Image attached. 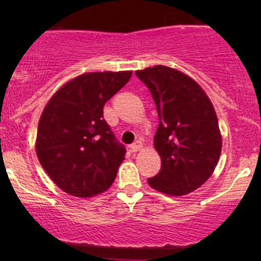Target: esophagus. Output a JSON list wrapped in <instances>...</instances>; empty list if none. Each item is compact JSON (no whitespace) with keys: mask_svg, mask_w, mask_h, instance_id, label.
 <instances>
[{"mask_svg":"<svg viewBox=\"0 0 261 261\" xmlns=\"http://www.w3.org/2000/svg\"><path fill=\"white\" fill-rule=\"evenodd\" d=\"M142 147H143V143L141 142V141H136V142L133 143V145L130 146L131 151H133V152H137V151H140V149H142Z\"/></svg>","mask_w":261,"mask_h":261,"instance_id":"esophagus-1","label":"esophagus"}]
</instances>
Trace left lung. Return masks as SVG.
Segmentation results:
<instances>
[{
	"mask_svg": "<svg viewBox=\"0 0 261 261\" xmlns=\"http://www.w3.org/2000/svg\"><path fill=\"white\" fill-rule=\"evenodd\" d=\"M135 73L151 91L160 118L153 145L162 164L148 185L169 196L187 195L207 180L220 160L222 135L215 108L181 71L155 65Z\"/></svg>",
	"mask_w": 261,
	"mask_h": 261,
	"instance_id": "1",
	"label": "left lung"
}]
</instances>
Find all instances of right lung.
Returning <instances> with one entry per match:
<instances>
[{
    "label": "right lung",
    "instance_id": "1",
    "mask_svg": "<svg viewBox=\"0 0 261 261\" xmlns=\"http://www.w3.org/2000/svg\"><path fill=\"white\" fill-rule=\"evenodd\" d=\"M133 71L88 72L66 82L41 113L35 151L47 175L65 193L92 197L108 190L125 160L103 119V107Z\"/></svg>",
    "mask_w": 261,
    "mask_h": 261
}]
</instances>
